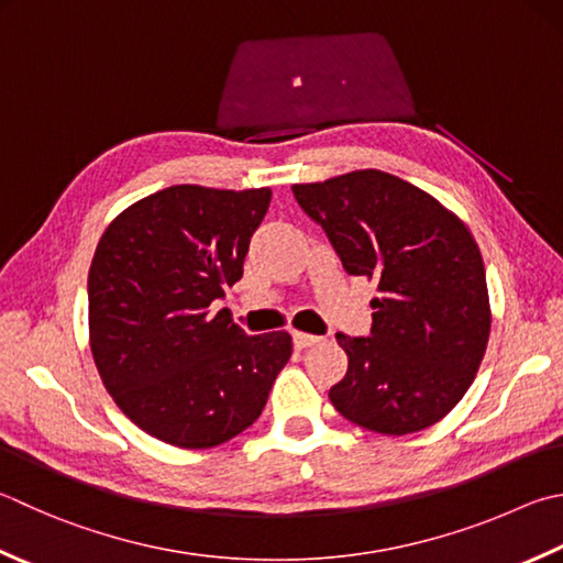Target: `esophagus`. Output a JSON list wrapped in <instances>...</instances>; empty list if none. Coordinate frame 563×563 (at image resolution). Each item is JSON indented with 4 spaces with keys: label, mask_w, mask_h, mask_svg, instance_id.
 Instances as JSON below:
<instances>
[{
    "label": "esophagus",
    "mask_w": 563,
    "mask_h": 563,
    "mask_svg": "<svg viewBox=\"0 0 563 563\" xmlns=\"http://www.w3.org/2000/svg\"><path fill=\"white\" fill-rule=\"evenodd\" d=\"M323 338H318V335H311V333H299L296 331L294 333V345L299 347V350H303V347H311V345H316V343H321Z\"/></svg>",
    "instance_id": "obj_1"
}]
</instances>
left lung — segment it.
Wrapping results in <instances>:
<instances>
[{"instance_id": "1", "label": "left lung", "mask_w": 563, "mask_h": 563, "mask_svg": "<svg viewBox=\"0 0 563 563\" xmlns=\"http://www.w3.org/2000/svg\"><path fill=\"white\" fill-rule=\"evenodd\" d=\"M343 269L377 282L367 338L338 333L345 377L333 407L357 427L405 437L441 421L478 373L490 335L485 267L465 222L427 190L365 168L291 186Z\"/></svg>"}]
</instances>
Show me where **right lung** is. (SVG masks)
I'll return each mask as SVG.
<instances>
[{
  "label": "right lung",
  "instance_id": "1",
  "mask_svg": "<svg viewBox=\"0 0 563 563\" xmlns=\"http://www.w3.org/2000/svg\"><path fill=\"white\" fill-rule=\"evenodd\" d=\"M269 188L172 186L102 232L88 274L90 350L114 405L150 437L213 449L252 427L291 357L286 331L247 335L210 311L242 279Z\"/></svg>",
  "mask_w": 563,
  "mask_h": 563
}]
</instances>
